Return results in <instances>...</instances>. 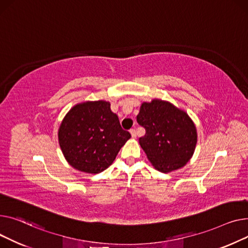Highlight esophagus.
<instances>
[{"label": "esophagus", "instance_id": "obj_1", "mask_svg": "<svg viewBox=\"0 0 248 248\" xmlns=\"http://www.w3.org/2000/svg\"><path fill=\"white\" fill-rule=\"evenodd\" d=\"M130 133H131V135H132L133 138H136V130L134 128L130 130Z\"/></svg>", "mask_w": 248, "mask_h": 248}]
</instances>
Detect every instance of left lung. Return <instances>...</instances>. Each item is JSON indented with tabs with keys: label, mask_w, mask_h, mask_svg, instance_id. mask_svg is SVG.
<instances>
[{
	"label": "left lung",
	"mask_w": 248,
	"mask_h": 248,
	"mask_svg": "<svg viewBox=\"0 0 248 248\" xmlns=\"http://www.w3.org/2000/svg\"><path fill=\"white\" fill-rule=\"evenodd\" d=\"M137 122L146 131L139 143L158 171L177 170L193 155L197 142L195 125L187 113L169 102H144Z\"/></svg>",
	"instance_id": "8db88e82"
}]
</instances>
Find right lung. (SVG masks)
I'll list each match as a JSON object with an SVG mask.
<instances>
[{"instance_id":"1","label":"right lung","mask_w":248,"mask_h":248,"mask_svg":"<svg viewBox=\"0 0 248 248\" xmlns=\"http://www.w3.org/2000/svg\"><path fill=\"white\" fill-rule=\"evenodd\" d=\"M59 144L67 161L86 173L108 168L131 137L106 101L85 102L73 107L61 123Z\"/></svg>"}]
</instances>
